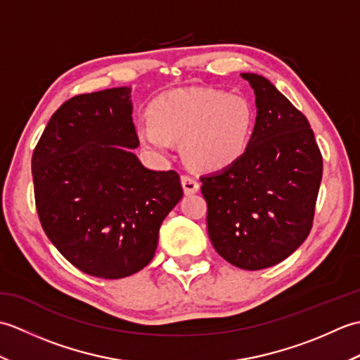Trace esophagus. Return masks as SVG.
I'll return each instance as SVG.
<instances>
[{
	"label": "esophagus",
	"instance_id": "1",
	"mask_svg": "<svg viewBox=\"0 0 360 360\" xmlns=\"http://www.w3.org/2000/svg\"><path fill=\"white\" fill-rule=\"evenodd\" d=\"M181 184H182V188H184L186 195H193L200 190V182L188 174L181 176Z\"/></svg>",
	"mask_w": 360,
	"mask_h": 360
}]
</instances>
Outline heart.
Here are the masks:
<instances>
[{"instance_id":"1","label":"heart","mask_w":360,"mask_h":360,"mask_svg":"<svg viewBox=\"0 0 360 360\" xmlns=\"http://www.w3.org/2000/svg\"><path fill=\"white\" fill-rule=\"evenodd\" d=\"M153 127L139 129V141L153 155L167 158L172 142H182L187 162L201 172H221L248 151L257 110L250 98L219 89H190L159 97L151 105Z\"/></svg>"}]
</instances>
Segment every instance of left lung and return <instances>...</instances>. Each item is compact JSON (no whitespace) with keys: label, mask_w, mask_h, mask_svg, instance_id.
<instances>
[{"label":"left lung","mask_w":360,"mask_h":360,"mask_svg":"<svg viewBox=\"0 0 360 360\" xmlns=\"http://www.w3.org/2000/svg\"><path fill=\"white\" fill-rule=\"evenodd\" d=\"M255 93L257 124L235 165L202 176L207 232L226 262L266 269L307 240L323 159L304 114L258 74H241Z\"/></svg>","instance_id":"8db88e82"}]
</instances>
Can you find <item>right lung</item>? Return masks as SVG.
<instances>
[{
    "label": "right lung",
    "mask_w": 360,
    "mask_h": 360,
    "mask_svg": "<svg viewBox=\"0 0 360 360\" xmlns=\"http://www.w3.org/2000/svg\"><path fill=\"white\" fill-rule=\"evenodd\" d=\"M131 88L80 94L52 114L32 155L37 213L68 262L98 278H124L155 257L159 227L182 198L174 170L145 168Z\"/></svg>",
    "instance_id": "add662e5"
}]
</instances>
